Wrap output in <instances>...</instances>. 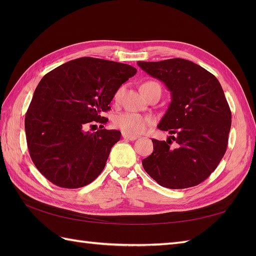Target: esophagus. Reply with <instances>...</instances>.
<instances>
[{
  "label": "esophagus",
  "instance_id": "esophagus-1",
  "mask_svg": "<svg viewBox=\"0 0 256 256\" xmlns=\"http://www.w3.org/2000/svg\"><path fill=\"white\" fill-rule=\"evenodd\" d=\"M122 136L124 140H138V136H134V135H130L126 133H122Z\"/></svg>",
  "mask_w": 256,
  "mask_h": 256
}]
</instances>
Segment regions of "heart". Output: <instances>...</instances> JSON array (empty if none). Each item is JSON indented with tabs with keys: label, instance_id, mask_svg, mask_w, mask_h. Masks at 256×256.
<instances>
[{
	"label": "heart",
	"instance_id": "heart-1",
	"mask_svg": "<svg viewBox=\"0 0 256 256\" xmlns=\"http://www.w3.org/2000/svg\"><path fill=\"white\" fill-rule=\"evenodd\" d=\"M150 84H158L154 82V81H148V82H145L142 86V88ZM120 96H121V90H118L116 92V96H114V99L118 100ZM154 121L155 120L152 116L131 112V111L118 113L113 118L114 126L118 130H121L123 133H126L130 135H138V134L143 133L145 130L148 128V125L153 124Z\"/></svg>",
	"mask_w": 256,
	"mask_h": 256
}]
</instances>
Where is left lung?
Here are the masks:
<instances>
[{
	"label": "left lung",
	"mask_w": 256,
	"mask_h": 256,
	"mask_svg": "<svg viewBox=\"0 0 256 256\" xmlns=\"http://www.w3.org/2000/svg\"><path fill=\"white\" fill-rule=\"evenodd\" d=\"M138 64L162 81L172 94L170 104L157 126L172 136L152 140L154 150L142 160L144 170L162 187L197 186L219 165L228 146L231 110L219 80L182 58ZM172 139L176 146H170Z\"/></svg>",
	"instance_id": "1"
}]
</instances>
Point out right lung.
I'll list each match as a JSON object with an SVG mask.
<instances>
[{
  "instance_id": "1",
  "label": "right lung",
  "mask_w": 256,
  "mask_h": 256,
  "mask_svg": "<svg viewBox=\"0 0 256 256\" xmlns=\"http://www.w3.org/2000/svg\"><path fill=\"white\" fill-rule=\"evenodd\" d=\"M136 72L126 64L82 57L42 77L25 116L27 148L42 176L74 189L100 175L121 132L84 128L92 121L106 123L101 113L110 110L118 89Z\"/></svg>"
}]
</instances>
